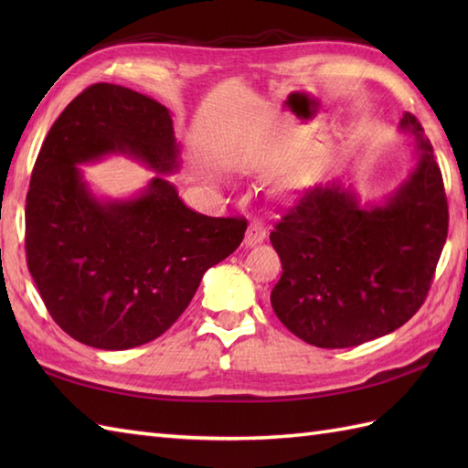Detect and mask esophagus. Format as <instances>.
I'll use <instances>...</instances> for the list:
<instances>
[{
  "label": "esophagus",
  "mask_w": 468,
  "mask_h": 468,
  "mask_svg": "<svg viewBox=\"0 0 468 468\" xmlns=\"http://www.w3.org/2000/svg\"><path fill=\"white\" fill-rule=\"evenodd\" d=\"M265 235H267V233H265L263 223L251 221L250 227H247V231H245V245H247V247L260 245V243L265 239Z\"/></svg>",
  "instance_id": "34e87169"
}]
</instances>
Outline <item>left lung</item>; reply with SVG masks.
<instances>
[{
    "label": "left lung",
    "mask_w": 468,
    "mask_h": 468,
    "mask_svg": "<svg viewBox=\"0 0 468 468\" xmlns=\"http://www.w3.org/2000/svg\"><path fill=\"white\" fill-rule=\"evenodd\" d=\"M416 165L380 205L352 186L307 191L270 235L283 273L271 292L280 322L317 347H352L399 330L420 310L449 233L441 168L406 112Z\"/></svg>",
    "instance_id": "8db88e82"
}]
</instances>
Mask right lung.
Wrapping results in <instances>:
<instances>
[{"mask_svg": "<svg viewBox=\"0 0 468 468\" xmlns=\"http://www.w3.org/2000/svg\"><path fill=\"white\" fill-rule=\"evenodd\" d=\"M126 154L159 175L131 199H98L80 164ZM168 108L92 84L49 128L26 197V255L49 315L74 340L128 350L171 327L247 221L188 208L165 175L181 166Z\"/></svg>", "mask_w": 468, "mask_h": 468, "instance_id": "right-lung-1", "label": "right lung"}]
</instances>
